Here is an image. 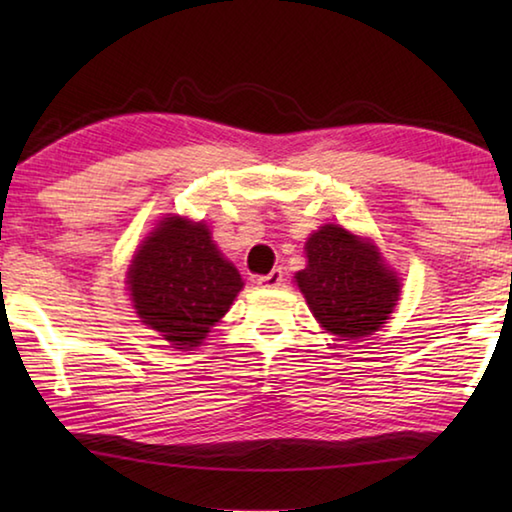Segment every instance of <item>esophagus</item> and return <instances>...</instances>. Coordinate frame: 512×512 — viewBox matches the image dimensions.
<instances>
[{
  "instance_id": "obj_1",
  "label": "esophagus",
  "mask_w": 512,
  "mask_h": 512,
  "mask_svg": "<svg viewBox=\"0 0 512 512\" xmlns=\"http://www.w3.org/2000/svg\"><path fill=\"white\" fill-rule=\"evenodd\" d=\"M282 282H284L282 268H273V271L268 275L257 277V284H259V287H264V289H277V287H282Z\"/></svg>"
}]
</instances>
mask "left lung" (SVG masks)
Returning a JSON list of instances; mask_svg holds the SVG:
<instances>
[{
	"instance_id": "1",
	"label": "left lung",
	"mask_w": 512,
	"mask_h": 512,
	"mask_svg": "<svg viewBox=\"0 0 512 512\" xmlns=\"http://www.w3.org/2000/svg\"><path fill=\"white\" fill-rule=\"evenodd\" d=\"M307 268L296 282L311 314L336 341L366 339L400 300V277L370 239L327 223L305 244Z\"/></svg>"
}]
</instances>
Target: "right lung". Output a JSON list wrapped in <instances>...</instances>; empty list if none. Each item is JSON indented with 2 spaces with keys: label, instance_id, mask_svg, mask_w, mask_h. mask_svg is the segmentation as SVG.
Returning a JSON list of instances; mask_svg holds the SVG:
<instances>
[{
  "label": "right lung",
  "instance_id": "1",
  "mask_svg": "<svg viewBox=\"0 0 512 512\" xmlns=\"http://www.w3.org/2000/svg\"><path fill=\"white\" fill-rule=\"evenodd\" d=\"M126 284L140 323L176 350L198 348L244 289L205 221L167 214L137 246Z\"/></svg>",
  "mask_w": 512,
  "mask_h": 512
}]
</instances>
